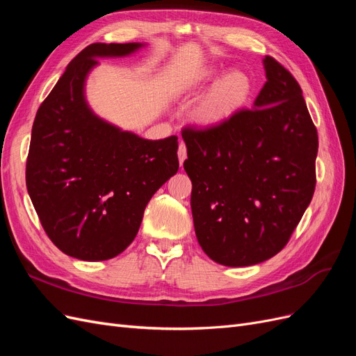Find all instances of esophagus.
I'll return each instance as SVG.
<instances>
[{
    "label": "esophagus",
    "mask_w": 356,
    "mask_h": 356,
    "mask_svg": "<svg viewBox=\"0 0 356 356\" xmlns=\"http://www.w3.org/2000/svg\"><path fill=\"white\" fill-rule=\"evenodd\" d=\"M178 159H179V165L182 166V163H184V160L187 159V147L184 143H181L178 145Z\"/></svg>",
    "instance_id": "1"
}]
</instances>
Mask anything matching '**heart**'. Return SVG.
Here are the masks:
<instances>
[{
    "label": "heart",
    "instance_id": "obj_1",
    "mask_svg": "<svg viewBox=\"0 0 356 356\" xmlns=\"http://www.w3.org/2000/svg\"><path fill=\"white\" fill-rule=\"evenodd\" d=\"M208 88H211L209 92L191 111L195 124L204 129L222 126L238 114L250 101L254 92V83L250 74L242 70L225 72L211 67L191 75L181 90L188 95H196Z\"/></svg>",
    "mask_w": 356,
    "mask_h": 356
}]
</instances>
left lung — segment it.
I'll return each mask as SVG.
<instances>
[{
    "label": "left lung",
    "instance_id": "8db88e82",
    "mask_svg": "<svg viewBox=\"0 0 356 356\" xmlns=\"http://www.w3.org/2000/svg\"><path fill=\"white\" fill-rule=\"evenodd\" d=\"M251 110L211 129H184L191 212L203 252L246 267L276 255L315 191L318 132L298 83L273 58Z\"/></svg>",
    "mask_w": 356,
    "mask_h": 356
}]
</instances>
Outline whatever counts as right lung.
I'll return each instance as SVG.
<instances>
[{
  "label": "right lung",
  "mask_w": 356,
  "mask_h": 356,
  "mask_svg": "<svg viewBox=\"0 0 356 356\" xmlns=\"http://www.w3.org/2000/svg\"><path fill=\"white\" fill-rule=\"evenodd\" d=\"M145 42H95L75 56L40 105L31 134L26 188L62 252L114 258L132 243L149 199L178 170V138L159 141L95 114L86 81L98 59L126 58Z\"/></svg>",
  "instance_id": "obj_1"
}]
</instances>
